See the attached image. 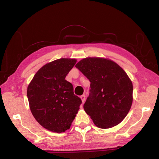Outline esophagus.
I'll return each mask as SVG.
<instances>
[{
	"label": "esophagus",
	"instance_id": "34e87169",
	"mask_svg": "<svg viewBox=\"0 0 159 159\" xmlns=\"http://www.w3.org/2000/svg\"><path fill=\"white\" fill-rule=\"evenodd\" d=\"M81 99L82 101V103H84V102H85V95H82L81 96Z\"/></svg>",
	"mask_w": 159,
	"mask_h": 159
}]
</instances>
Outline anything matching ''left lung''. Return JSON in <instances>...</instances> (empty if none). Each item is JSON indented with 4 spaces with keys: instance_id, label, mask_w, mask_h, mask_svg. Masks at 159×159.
Instances as JSON below:
<instances>
[{
    "instance_id": "8db88e82",
    "label": "left lung",
    "mask_w": 159,
    "mask_h": 159,
    "mask_svg": "<svg viewBox=\"0 0 159 159\" xmlns=\"http://www.w3.org/2000/svg\"><path fill=\"white\" fill-rule=\"evenodd\" d=\"M91 82L84 105L96 126L109 129L127 116L133 103V84L122 68L104 57H86L75 65Z\"/></svg>"
}]
</instances>
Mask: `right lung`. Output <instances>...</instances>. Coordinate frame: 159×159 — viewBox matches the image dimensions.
I'll return each mask as SVG.
<instances>
[{"label": "right lung", "mask_w": 159, "mask_h": 159, "mask_svg": "<svg viewBox=\"0 0 159 159\" xmlns=\"http://www.w3.org/2000/svg\"><path fill=\"white\" fill-rule=\"evenodd\" d=\"M77 60L61 58L49 62L38 70L27 88V97L34 117L54 133L70 128L81 103L74 95L73 85L65 80Z\"/></svg>", "instance_id": "add662e5"}]
</instances>
